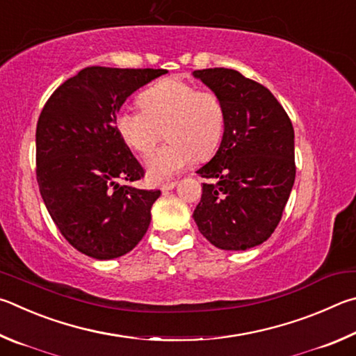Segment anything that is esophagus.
Returning a JSON list of instances; mask_svg holds the SVG:
<instances>
[{"mask_svg":"<svg viewBox=\"0 0 356 356\" xmlns=\"http://www.w3.org/2000/svg\"><path fill=\"white\" fill-rule=\"evenodd\" d=\"M175 186H177V181H168V183H164L161 184V191L162 192H167V191H172Z\"/></svg>","mask_w":356,"mask_h":356,"instance_id":"esophagus-1","label":"esophagus"}]
</instances>
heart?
I'll use <instances>...</instances> for the list:
<instances>
[{
	"mask_svg": "<svg viewBox=\"0 0 356 356\" xmlns=\"http://www.w3.org/2000/svg\"><path fill=\"white\" fill-rule=\"evenodd\" d=\"M140 109L122 108L115 128L128 147L148 154L162 137L168 142L147 158L153 181L172 178L195 159L207 161L225 133V104L216 92L179 78L161 81L140 93Z\"/></svg>",
	"mask_w": 356,
	"mask_h": 356,
	"instance_id": "b5f03b06",
	"label": "heart"
}]
</instances>
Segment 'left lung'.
Instances as JSON below:
<instances>
[{"label": "left lung", "mask_w": 356, "mask_h": 356, "mask_svg": "<svg viewBox=\"0 0 356 356\" xmlns=\"http://www.w3.org/2000/svg\"><path fill=\"white\" fill-rule=\"evenodd\" d=\"M225 104L220 147L198 168L202 200L194 211L200 233L222 250H247L270 238L296 179L294 128L272 92L232 68L195 70Z\"/></svg>", "instance_id": "1"}]
</instances>
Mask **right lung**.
<instances>
[{"mask_svg":"<svg viewBox=\"0 0 356 356\" xmlns=\"http://www.w3.org/2000/svg\"><path fill=\"white\" fill-rule=\"evenodd\" d=\"M162 68L86 67L53 92L35 129V175L60 234L95 259L123 257L139 244L161 191L120 181L143 168L115 128L131 93L165 74Z\"/></svg>","mask_w":356,"mask_h":356,"instance_id":"right-lung-1","label":"right lung"}]
</instances>
